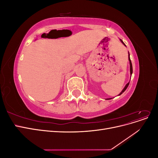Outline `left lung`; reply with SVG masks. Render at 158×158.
I'll use <instances>...</instances> for the list:
<instances>
[{
	"mask_svg": "<svg viewBox=\"0 0 158 158\" xmlns=\"http://www.w3.org/2000/svg\"><path fill=\"white\" fill-rule=\"evenodd\" d=\"M121 40V41L123 43V44H124V45H125V44H124V42H123L121 40ZM125 46H126V45H125ZM128 60H129V62H130V72H131V76H132V63H131V59H130V55H129V52H128ZM129 82H128V84H127V85H125V88H123V89L122 90V92H121L120 94H119L118 95H121V94L127 89V87L128 86V85H129ZM112 99V98H108V99Z\"/></svg>",
	"mask_w": 158,
	"mask_h": 158,
	"instance_id": "left-lung-1",
	"label": "left lung"
}]
</instances>
